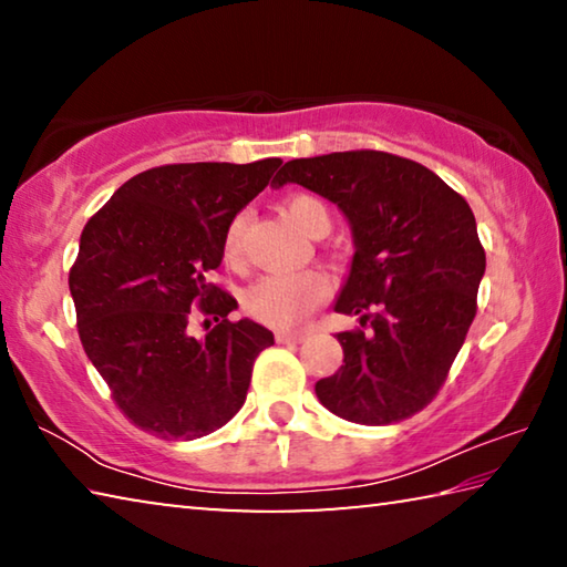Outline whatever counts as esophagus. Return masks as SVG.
Instances as JSON below:
<instances>
[{"mask_svg": "<svg viewBox=\"0 0 567 567\" xmlns=\"http://www.w3.org/2000/svg\"><path fill=\"white\" fill-rule=\"evenodd\" d=\"M275 338L280 344H297V342L305 340V332H300V330H277Z\"/></svg>", "mask_w": 567, "mask_h": 567, "instance_id": "esophagus-1", "label": "esophagus"}]
</instances>
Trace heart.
I'll return each instance as SVG.
<instances>
[{
  "instance_id": "heart-1",
  "label": "heart",
  "mask_w": 567,
  "mask_h": 567,
  "mask_svg": "<svg viewBox=\"0 0 567 567\" xmlns=\"http://www.w3.org/2000/svg\"><path fill=\"white\" fill-rule=\"evenodd\" d=\"M285 213L305 235H320L332 227L330 209L318 197L295 195L285 203ZM247 229V213H239L227 227L225 255L229 262H237L243 255V239ZM330 292L328 277L318 270L302 272H275L265 275L245 292V310L257 322L270 328H295Z\"/></svg>"
}]
</instances>
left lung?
<instances>
[{
    "label": "left lung",
    "instance_id": "1",
    "mask_svg": "<svg viewBox=\"0 0 567 567\" xmlns=\"http://www.w3.org/2000/svg\"><path fill=\"white\" fill-rule=\"evenodd\" d=\"M290 182L348 219L354 252L334 312L370 322L338 334L344 364L315 382L318 400L360 425L415 415L475 318L485 252L473 209L435 172L375 150L290 159L272 187Z\"/></svg>",
    "mask_w": 567,
    "mask_h": 567
}]
</instances>
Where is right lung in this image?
Returning <instances> with one entry per match:
<instances>
[{"mask_svg":"<svg viewBox=\"0 0 567 567\" xmlns=\"http://www.w3.org/2000/svg\"><path fill=\"white\" fill-rule=\"evenodd\" d=\"M280 165L267 157L140 172L84 225L70 272L82 348L145 433L195 440L245 405L255 358L275 334L247 318L229 322L237 302L209 272L223 262L229 223ZM195 303L218 322L205 339L186 328Z\"/></svg>","mask_w":567,"mask_h":567,"instance_id":"add662e5","label":"right lung"}]
</instances>
